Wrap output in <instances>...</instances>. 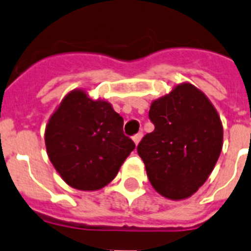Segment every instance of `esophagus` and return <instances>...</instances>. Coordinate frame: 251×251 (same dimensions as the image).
Returning <instances> with one entry per match:
<instances>
[{
	"instance_id": "obj_1",
	"label": "esophagus",
	"mask_w": 251,
	"mask_h": 251,
	"mask_svg": "<svg viewBox=\"0 0 251 251\" xmlns=\"http://www.w3.org/2000/svg\"><path fill=\"white\" fill-rule=\"evenodd\" d=\"M142 136H143V134H142V132H139V134H136V135L132 136V140H134L135 146H138V144H139L140 139H142Z\"/></svg>"
}]
</instances>
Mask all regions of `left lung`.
<instances>
[{
  "instance_id": "obj_1",
  "label": "left lung",
  "mask_w": 251,
  "mask_h": 251,
  "mask_svg": "<svg viewBox=\"0 0 251 251\" xmlns=\"http://www.w3.org/2000/svg\"><path fill=\"white\" fill-rule=\"evenodd\" d=\"M154 130L138 146L147 176L169 200L191 197L206 182L223 147V126L209 98L189 82L152 101Z\"/></svg>"
}]
</instances>
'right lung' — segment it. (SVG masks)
<instances>
[{"mask_svg":"<svg viewBox=\"0 0 251 251\" xmlns=\"http://www.w3.org/2000/svg\"><path fill=\"white\" fill-rule=\"evenodd\" d=\"M124 119L107 100L75 89L63 98L45 129L48 156L72 188L98 191L111 183L135 144Z\"/></svg>","mask_w":251,"mask_h":251,"instance_id":"1","label":"right lung"}]
</instances>
